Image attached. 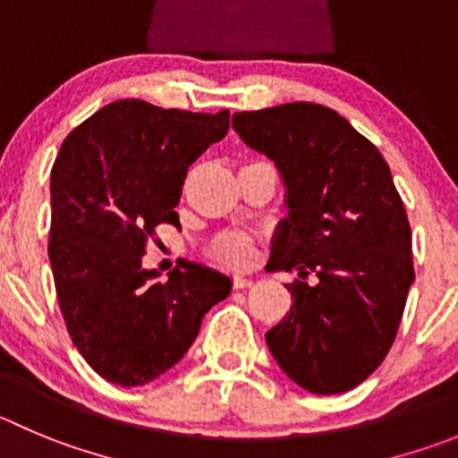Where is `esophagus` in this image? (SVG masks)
Listing matches in <instances>:
<instances>
[{
    "label": "esophagus",
    "instance_id": "34e87169",
    "mask_svg": "<svg viewBox=\"0 0 458 458\" xmlns=\"http://www.w3.org/2000/svg\"><path fill=\"white\" fill-rule=\"evenodd\" d=\"M233 287L234 289H249V287H253V280H250V277H243V276H234Z\"/></svg>",
    "mask_w": 458,
    "mask_h": 458
}]
</instances>
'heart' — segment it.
<instances>
[{
    "mask_svg": "<svg viewBox=\"0 0 458 458\" xmlns=\"http://www.w3.org/2000/svg\"><path fill=\"white\" fill-rule=\"evenodd\" d=\"M209 253L215 259L230 264V267H246L253 259V250H250L249 242L242 237H219L212 243Z\"/></svg>",
    "mask_w": 458,
    "mask_h": 458,
    "instance_id": "heart-1",
    "label": "heart"
}]
</instances>
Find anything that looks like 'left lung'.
<instances>
[{
    "instance_id": "8db88e82",
    "label": "left lung",
    "mask_w": 458,
    "mask_h": 458,
    "mask_svg": "<svg viewBox=\"0 0 458 458\" xmlns=\"http://www.w3.org/2000/svg\"><path fill=\"white\" fill-rule=\"evenodd\" d=\"M239 138L276 162L287 187L267 271L314 272L287 284L292 310L267 332L273 359L310 393L364 382L384 361L413 282L411 228L382 153L332 108L276 106L233 114Z\"/></svg>"
}]
</instances>
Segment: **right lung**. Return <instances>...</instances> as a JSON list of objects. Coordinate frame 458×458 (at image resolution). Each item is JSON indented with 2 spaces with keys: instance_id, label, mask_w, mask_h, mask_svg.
Segmentation results:
<instances>
[{
  "instance_id": "obj_1",
  "label": "right lung",
  "mask_w": 458,
  "mask_h": 458,
  "mask_svg": "<svg viewBox=\"0 0 458 458\" xmlns=\"http://www.w3.org/2000/svg\"><path fill=\"white\" fill-rule=\"evenodd\" d=\"M216 114L122 99L76 126L51 169L49 262L72 341L101 377L142 386L176 366L233 280L182 262L166 280L142 268L191 162L228 132Z\"/></svg>"
}]
</instances>
